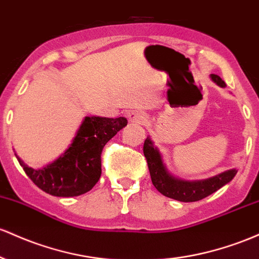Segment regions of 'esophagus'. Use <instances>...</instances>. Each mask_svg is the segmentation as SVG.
<instances>
[{
  "label": "esophagus",
  "instance_id": "esophagus-1",
  "mask_svg": "<svg viewBox=\"0 0 259 259\" xmlns=\"http://www.w3.org/2000/svg\"><path fill=\"white\" fill-rule=\"evenodd\" d=\"M128 118L131 122H135V123H143L145 121V115L141 111H132L128 114Z\"/></svg>",
  "mask_w": 259,
  "mask_h": 259
}]
</instances>
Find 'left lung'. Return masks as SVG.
I'll list each match as a JSON object with an SVG mask.
<instances>
[{
    "label": "left lung",
    "mask_w": 259,
    "mask_h": 259,
    "mask_svg": "<svg viewBox=\"0 0 259 259\" xmlns=\"http://www.w3.org/2000/svg\"><path fill=\"white\" fill-rule=\"evenodd\" d=\"M210 78L218 85L225 88V82L219 75L211 74ZM143 153L147 159L148 167H149L152 182L156 190L168 198L180 200V202H196V200L205 198L209 194L222 188L224 185L230 182L237 172L236 168H231L207 180L186 181V180L176 179L171 174H168L167 168L162 162L160 152L158 148L154 147L153 141L149 137L144 142Z\"/></svg>",
    "instance_id": "8db88e82"
}]
</instances>
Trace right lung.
Instances as JSON below:
<instances>
[{
    "label": "right lung",
    "instance_id": "right-lung-1",
    "mask_svg": "<svg viewBox=\"0 0 259 259\" xmlns=\"http://www.w3.org/2000/svg\"><path fill=\"white\" fill-rule=\"evenodd\" d=\"M127 124L124 117L87 116L68 149L42 168L29 167L18 159L29 179L44 192L56 197H75L94 187L101 175V152L107 142Z\"/></svg>",
    "mask_w": 259,
    "mask_h": 259
}]
</instances>
